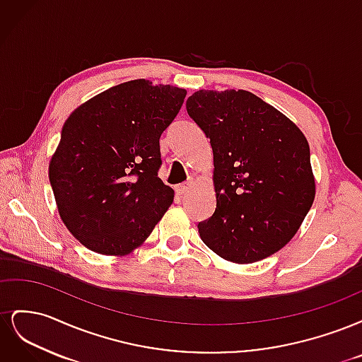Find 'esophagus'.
<instances>
[{
    "mask_svg": "<svg viewBox=\"0 0 362 362\" xmlns=\"http://www.w3.org/2000/svg\"><path fill=\"white\" fill-rule=\"evenodd\" d=\"M190 189H192V185L187 184V182H182V184L175 185V192H177V194H180V196H182V194H185V193H189Z\"/></svg>",
    "mask_w": 362,
    "mask_h": 362,
    "instance_id": "obj_1",
    "label": "esophagus"
}]
</instances>
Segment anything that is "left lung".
I'll return each mask as SVG.
<instances>
[{
	"mask_svg": "<svg viewBox=\"0 0 362 362\" xmlns=\"http://www.w3.org/2000/svg\"><path fill=\"white\" fill-rule=\"evenodd\" d=\"M185 108L213 148L216 211L198 225L202 242L237 264L273 255L314 202L308 140L247 90H198Z\"/></svg>",
	"mask_w": 362,
	"mask_h": 362,
	"instance_id": "8db88e82",
	"label": "left lung"
}]
</instances>
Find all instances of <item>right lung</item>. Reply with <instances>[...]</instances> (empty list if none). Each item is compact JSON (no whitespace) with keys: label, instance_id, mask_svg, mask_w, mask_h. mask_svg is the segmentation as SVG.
<instances>
[{"label":"right lung","instance_id":"right-lung-1","mask_svg":"<svg viewBox=\"0 0 362 362\" xmlns=\"http://www.w3.org/2000/svg\"><path fill=\"white\" fill-rule=\"evenodd\" d=\"M187 90L149 80L117 84L76 107L49 161V182L69 233L101 255L139 247L173 202L158 178L160 136Z\"/></svg>","mask_w":362,"mask_h":362}]
</instances>
